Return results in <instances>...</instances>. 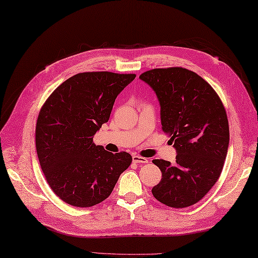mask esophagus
Segmentation results:
<instances>
[{
	"label": "esophagus",
	"mask_w": 258,
	"mask_h": 258,
	"mask_svg": "<svg viewBox=\"0 0 258 258\" xmlns=\"http://www.w3.org/2000/svg\"><path fill=\"white\" fill-rule=\"evenodd\" d=\"M133 162L134 163H140V164H143V163H147L149 162V160L145 157H142V156H139V155H133Z\"/></svg>",
	"instance_id": "esophagus-1"
}]
</instances>
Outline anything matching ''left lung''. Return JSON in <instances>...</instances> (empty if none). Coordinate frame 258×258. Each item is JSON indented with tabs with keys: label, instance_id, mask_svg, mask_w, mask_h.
I'll return each instance as SVG.
<instances>
[{
	"label": "left lung",
	"instance_id": "left-lung-1",
	"mask_svg": "<svg viewBox=\"0 0 258 258\" xmlns=\"http://www.w3.org/2000/svg\"><path fill=\"white\" fill-rule=\"evenodd\" d=\"M140 79L155 91L162 128L177 151L174 164L153 160L162 179L152 194L169 207L194 205L221 176L229 142L225 107L215 90L187 69H153Z\"/></svg>",
	"mask_w": 258,
	"mask_h": 258
}]
</instances>
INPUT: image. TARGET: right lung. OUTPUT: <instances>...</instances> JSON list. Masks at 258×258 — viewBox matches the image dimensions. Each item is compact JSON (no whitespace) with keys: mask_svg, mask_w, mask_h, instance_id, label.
<instances>
[{"mask_svg":"<svg viewBox=\"0 0 258 258\" xmlns=\"http://www.w3.org/2000/svg\"><path fill=\"white\" fill-rule=\"evenodd\" d=\"M135 74L84 72L53 91L38 113L37 157L47 184L63 202L91 207L111 195L132 163L126 152H107L93 136L106 123L115 98Z\"/></svg>","mask_w":258,"mask_h":258,"instance_id":"obj_1","label":"right lung"}]
</instances>
